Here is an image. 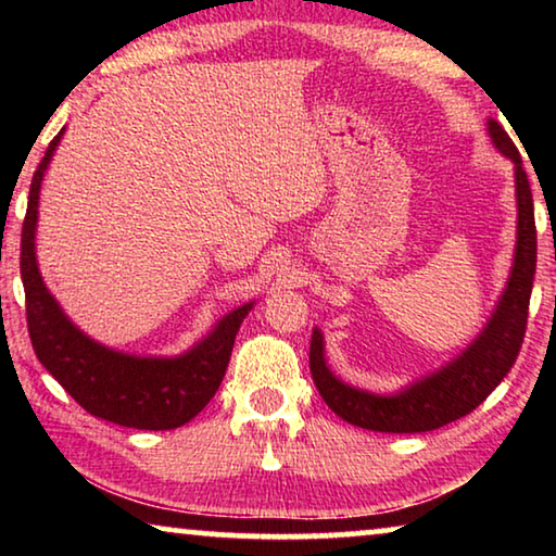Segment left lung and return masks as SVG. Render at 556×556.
<instances>
[{
  "label": "left lung",
  "mask_w": 556,
  "mask_h": 556,
  "mask_svg": "<svg viewBox=\"0 0 556 556\" xmlns=\"http://www.w3.org/2000/svg\"><path fill=\"white\" fill-rule=\"evenodd\" d=\"M488 135L493 144L515 164L517 195V242L510 279L497 301L491 321L473 343L444 368L417 380L397 394H372L351 388L338 380L326 365L324 336L318 328L312 333L308 365L324 402L348 425L388 434H417L431 431L466 417L473 412L501 380L510 372L522 348L527 328V308L538 267V230H534V205L522 159L507 131L495 119H488Z\"/></svg>",
  "instance_id": "8db88e82"
}]
</instances>
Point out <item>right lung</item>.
<instances>
[{
  "label": "right lung",
  "instance_id": "obj_1",
  "mask_svg": "<svg viewBox=\"0 0 556 556\" xmlns=\"http://www.w3.org/2000/svg\"><path fill=\"white\" fill-rule=\"evenodd\" d=\"M61 137L63 129L53 137L36 168L22 228L26 324H29L36 357L92 417L149 431L181 427L218 392L223 375L228 370L235 336L240 331L242 318L250 314L252 301L223 316L203 341L176 357H142L112 351L73 326L59 301L46 289L36 265L41 181Z\"/></svg>",
  "mask_w": 556,
  "mask_h": 556
}]
</instances>
